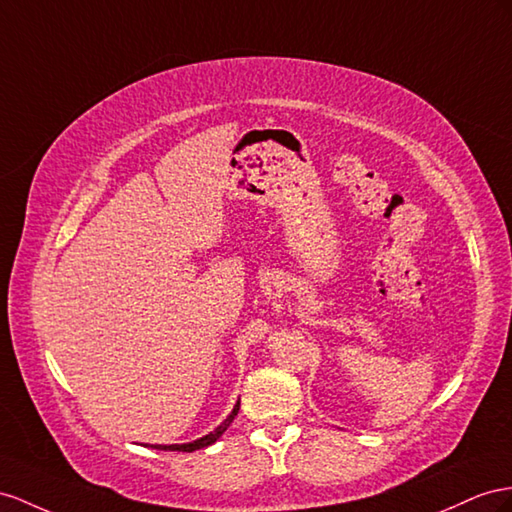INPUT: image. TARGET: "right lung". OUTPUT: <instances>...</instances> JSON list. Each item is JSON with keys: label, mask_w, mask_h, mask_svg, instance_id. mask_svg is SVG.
<instances>
[{"label": "right lung", "mask_w": 512, "mask_h": 512, "mask_svg": "<svg viewBox=\"0 0 512 512\" xmlns=\"http://www.w3.org/2000/svg\"><path fill=\"white\" fill-rule=\"evenodd\" d=\"M238 411H240V400L235 402V406H233V411L227 415V419H222V424L220 426H216L212 432H209V435H205V437H201V439H194V441H190V443H170V445H149V448H153V450H166V452H194V450H201V448H207V445H212V443H216L220 437H222V432H225L229 426H231V422H233V417L238 415Z\"/></svg>", "instance_id": "1"}]
</instances>
